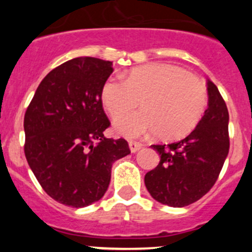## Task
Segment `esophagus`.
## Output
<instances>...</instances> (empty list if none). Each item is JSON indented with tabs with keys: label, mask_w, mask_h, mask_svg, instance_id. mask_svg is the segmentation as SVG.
<instances>
[{
	"label": "esophagus",
	"mask_w": 252,
	"mask_h": 252,
	"mask_svg": "<svg viewBox=\"0 0 252 252\" xmlns=\"http://www.w3.org/2000/svg\"><path fill=\"white\" fill-rule=\"evenodd\" d=\"M144 146V145L141 144V142H138V141H130L129 142V147H130V151L133 152H136V151H139V150L141 149V147Z\"/></svg>",
	"instance_id": "obj_1"
}]
</instances>
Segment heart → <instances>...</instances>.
<instances>
[{
	"label": "heart",
	"instance_id": "heart-1",
	"mask_svg": "<svg viewBox=\"0 0 252 252\" xmlns=\"http://www.w3.org/2000/svg\"><path fill=\"white\" fill-rule=\"evenodd\" d=\"M101 100L114 121L142 102L144 110L117 123L118 133L129 138L157 133L163 140H175L191 133L201 121L207 90L201 80L182 68L152 63L126 72L124 81L108 79Z\"/></svg>",
	"mask_w": 252,
	"mask_h": 252
}]
</instances>
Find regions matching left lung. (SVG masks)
<instances>
[{
    "label": "left lung",
    "mask_w": 252,
    "mask_h": 252,
    "mask_svg": "<svg viewBox=\"0 0 252 252\" xmlns=\"http://www.w3.org/2000/svg\"><path fill=\"white\" fill-rule=\"evenodd\" d=\"M208 107L185 139L152 145L158 166L145 175V185L156 201L184 207L201 199L218 179L229 151L227 105L217 86L207 81Z\"/></svg>",
    "instance_id": "obj_1"
}]
</instances>
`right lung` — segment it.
Wrapping results in <instances>:
<instances>
[{
    "mask_svg": "<svg viewBox=\"0 0 252 252\" xmlns=\"http://www.w3.org/2000/svg\"><path fill=\"white\" fill-rule=\"evenodd\" d=\"M112 62L78 57L42 79L24 116L27 161L37 182L60 204L80 208L98 201L112 164L130 154L126 139H107L111 126L101 100Z\"/></svg>",
    "mask_w": 252,
    "mask_h": 252,
    "instance_id": "add662e5",
    "label": "right lung"
}]
</instances>
